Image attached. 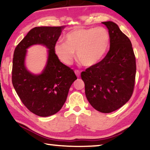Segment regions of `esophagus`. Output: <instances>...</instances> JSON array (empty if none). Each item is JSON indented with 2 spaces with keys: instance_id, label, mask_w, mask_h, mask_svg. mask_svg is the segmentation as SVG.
<instances>
[{
  "instance_id": "obj_1",
  "label": "esophagus",
  "mask_w": 150,
  "mask_h": 150,
  "mask_svg": "<svg viewBox=\"0 0 150 150\" xmlns=\"http://www.w3.org/2000/svg\"><path fill=\"white\" fill-rule=\"evenodd\" d=\"M75 73L76 74V75H77V77H79V76H80V71H79L75 70Z\"/></svg>"
}]
</instances>
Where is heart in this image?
Segmentation results:
<instances>
[{
  "mask_svg": "<svg viewBox=\"0 0 150 150\" xmlns=\"http://www.w3.org/2000/svg\"><path fill=\"white\" fill-rule=\"evenodd\" d=\"M65 42L55 44L54 50L60 61L71 64L77 52L83 65L92 67L104 59L110 44V34L103 27L76 29L64 36Z\"/></svg>",
  "mask_w": 150,
  "mask_h": 150,
  "instance_id": "1",
  "label": "heart"
}]
</instances>
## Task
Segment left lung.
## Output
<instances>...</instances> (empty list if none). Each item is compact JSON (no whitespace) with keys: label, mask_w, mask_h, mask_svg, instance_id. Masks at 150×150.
<instances>
[{"label":"left lung","mask_w":150,"mask_h":150,"mask_svg":"<svg viewBox=\"0 0 150 150\" xmlns=\"http://www.w3.org/2000/svg\"><path fill=\"white\" fill-rule=\"evenodd\" d=\"M110 34V50L103 59L83 71L85 93L89 104L103 113L117 110L133 94L135 57L130 40L112 21L102 22Z\"/></svg>","instance_id":"1"}]
</instances>
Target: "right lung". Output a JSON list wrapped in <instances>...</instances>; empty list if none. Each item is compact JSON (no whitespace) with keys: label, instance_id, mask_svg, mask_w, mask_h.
<instances>
[{"label":"right lung","instance_id":"add662e5","mask_svg":"<svg viewBox=\"0 0 150 150\" xmlns=\"http://www.w3.org/2000/svg\"><path fill=\"white\" fill-rule=\"evenodd\" d=\"M63 29L64 26L36 27L28 33L15 49L13 87L26 108L39 117H49L61 110L70 87L77 79L74 71L59 61L54 50ZM36 44L49 49L47 64L40 74L30 72L25 63L26 49Z\"/></svg>","mask_w":150,"mask_h":150}]
</instances>
